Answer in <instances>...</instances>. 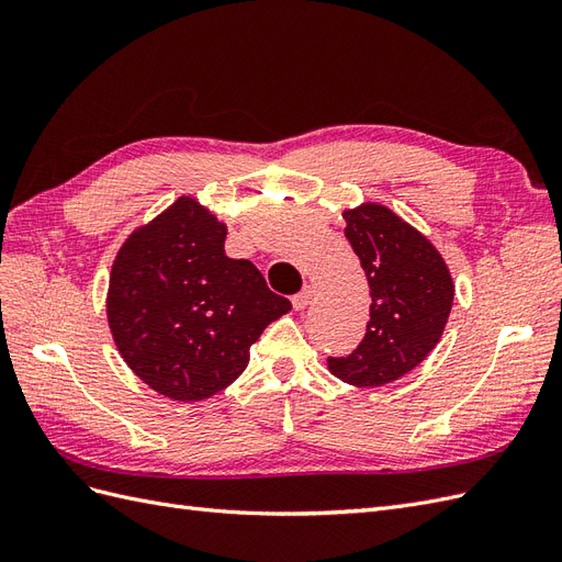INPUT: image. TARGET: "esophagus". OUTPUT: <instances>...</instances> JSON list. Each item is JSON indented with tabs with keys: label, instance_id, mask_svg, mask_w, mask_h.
I'll use <instances>...</instances> for the list:
<instances>
[{
	"label": "esophagus",
	"instance_id": "esophagus-1",
	"mask_svg": "<svg viewBox=\"0 0 562 562\" xmlns=\"http://www.w3.org/2000/svg\"><path fill=\"white\" fill-rule=\"evenodd\" d=\"M312 297H314V291L312 288H304L302 293H297L295 297H293V307L297 310V312H302V310H307L310 304H312Z\"/></svg>",
	"mask_w": 562,
	"mask_h": 562
}]
</instances>
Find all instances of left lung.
I'll return each instance as SVG.
<instances>
[{
    "mask_svg": "<svg viewBox=\"0 0 562 562\" xmlns=\"http://www.w3.org/2000/svg\"><path fill=\"white\" fill-rule=\"evenodd\" d=\"M342 217L372 302L361 345L349 356H330L328 368L347 384L384 386L417 368L438 345L454 283L443 255L394 211L363 203Z\"/></svg>",
    "mask_w": 562,
    "mask_h": 562,
    "instance_id": "1",
    "label": "left lung"
}]
</instances>
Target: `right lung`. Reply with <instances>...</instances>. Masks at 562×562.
<instances>
[{
    "instance_id": "obj_1",
    "label": "right lung",
    "mask_w": 562,
    "mask_h": 562,
    "mask_svg": "<svg viewBox=\"0 0 562 562\" xmlns=\"http://www.w3.org/2000/svg\"><path fill=\"white\" fill-rule=\"evenodd\" d=\"M225 223L180 196L119 248L108 323L126 366L161 396L211 398L241 375L271 321L291 302L248 260L225 255Z\"/></svg>"
}]
</instances>
